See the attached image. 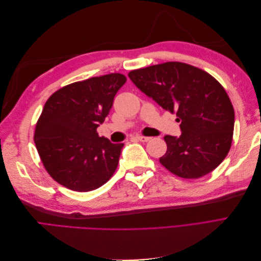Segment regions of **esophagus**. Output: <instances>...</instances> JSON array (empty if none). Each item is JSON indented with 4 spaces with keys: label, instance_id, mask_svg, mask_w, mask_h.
Listing matches in <instances>:
<instances>
[{
    "label": "esophagus",
    "instance_id": "1",
    "mask_svg": "<svg viewBox=\"0 0 261 261\" xmlns=\"http://www.w3.org/2000/svg\"><path fill=\"white\" fill-rule=\"evenodd\" d=\"M135 138L139 141H143V143H147V141L151 139V137H147V136H143V135H137Z\"/></svg>",
    "mask_w": 261,
    "mask_h": 261
}]
</instances>
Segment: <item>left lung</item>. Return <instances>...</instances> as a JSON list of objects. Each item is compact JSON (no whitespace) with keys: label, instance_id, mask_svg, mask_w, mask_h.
Listing matches in <instances>:
<instances>
[{"label":"left lung","instance_id":"obj_1","mask_svg":"<svg viewBox=\"0 0 261 261\" xmlns=\"http://www.w3.org/2000/svg\"><path fill=\"white\" fill-rule=\"evenodd\" d=\"M128 77L180 123L179 137L164 136L168 149L160 163L165 169L183 178H199L224 160L232 145L234 109L215 77L180 62L132 70Z\"/></svg>","mask_w":261,"mask_h":261}]
</instances>
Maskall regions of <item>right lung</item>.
Listing matches in <instances>:
<instances>
[{"instance_id":"add662e5","label":"right lung","mask_w":261,"mask_h":261,"mask_svg":"<svg viewBox=\"0 0 261 261\" xmlns=\"http://www.w3.org/2000/svg\"><path fill=\"white\" fill-rule=\"evenodd\" d=\"M126 83L112 73L69 84L45 102L35 130V144L46 172L75 192H90L112 177L124 144L100 137L118 89Z\"/></svg>"}]
</instances>
